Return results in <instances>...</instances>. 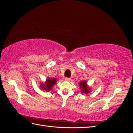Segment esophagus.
Returning <instances> with one entry per match:
<instances>
[{
	"instance_id": "1",
	"label": "esophagus",
	"mask_w": 133,
	"mask_h": 133,
	"mask_svg": "<svg viewBox=\"0 0 133 133\" xmlns=\"http://www.w3.org/2000/svg\"><path fill=\"white\" fill-rule=\"evenodd\" d=\"M65 80H66V81H70V80H71V79L70 78L66 77V78H65Z\"/></svg>"
}]
</instances>
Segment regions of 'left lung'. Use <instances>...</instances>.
<instances>
[{
  "instance_id": "left-lung-1",
  "label": "left lung",
  "mask_w": 133,
  "mask_h": 133,
  "mask_svg": "<svg viewBox=\"0 0 133 133\" xmlns=\"http://www.w3.org/2000/svg\"><path fill=\"white\" fill-rule=\"evenodd\" d=\"M79 86H80V88L82 89L81 90L83 92H85V93L88 94L90 91L89 88H88L87 86V84L85 81H83V82H80Z\"/></svg>"
}]
</instances>
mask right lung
<instances>
[{
    "instance_id": "add662e5",
    "label": "right lung",
    "mask_w": 133,
    "mask_h": 133,
    "mask_svg": "<svg viewBox=\"0 0 133 133\" xmlns=\"http://www.w3.org/2000/svg\"><path fill=\"white\" fill-rule=\"evenodd\" d=\"M57 82V79L55 78H49L46 80L45 85L42 84L41 85V88L43 90H45L46 91H49L51 90V88L55 85Z\"/></svg>"
}]
</instances>
